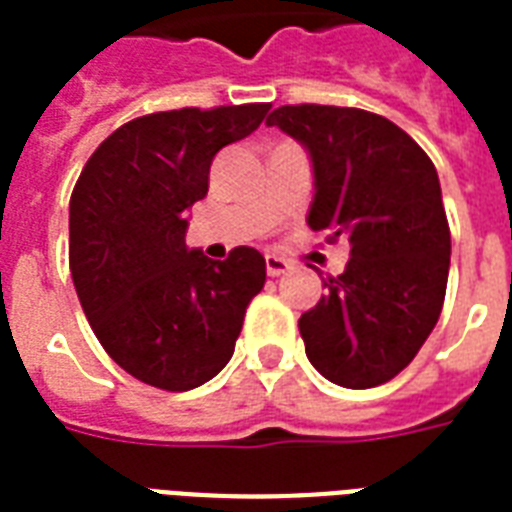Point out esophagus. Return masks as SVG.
<instances>
[{
    "mask_svg": "<svg viewBox=\"0 0 512 512\" xmlns=\"http://www.w3.org/2000/svg\"><path fill=\"white\" fill-rule=\"evenodd\" d=\"M264 264H267V275L270 278H278L286 270H292V261H286L283 256H275V253H267L264 256Z\"/></svg>",
    "mask_w": 512,
    "mask_h": 512,
    "instance_id": "esophagus-1",
    "label": "esophagus"
}]
</instances>
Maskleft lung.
Segmentation results:
<instances>
[{
    "mask_svg": "<svg viewBox=\"0 0 512 512\" xmlns=\"http://www.w3.org/2000/svg\"><path fill=\"white\" fill-rule=\"evenodd\" d=\"M270 128L308 149V226L352 245L346 270L300 316L311 365L365 390L412 363L439 322L450 270V226L431 158L390 119L341 106H281Z\"/></svg>",
    "mask_w": 512,
    "mask_h": 512,
    "instance_id": "obj_1",
    "label": "left lung"
}]
</instances>
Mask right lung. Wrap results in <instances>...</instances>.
I'll return each instance as SVG.
<instances>
[{"label": "right lung", "instance_id": "1", "mask_svg": "<svg viewBox=\"0 0 512 512\" xmlns=\"http://www.w3.org/2000/svg\"><path fill=\"white\" fill-rule=\"evenodd\" d=\"M270 103L138 117L100 144L70 196V275L108 357L144 384L185 393L223 371L248 302L267 281L256 248L226 261L185 245L212 158L251 136Z\"/></svg>", "mask_w": 512, "mask_h": 512}]
</instances>
